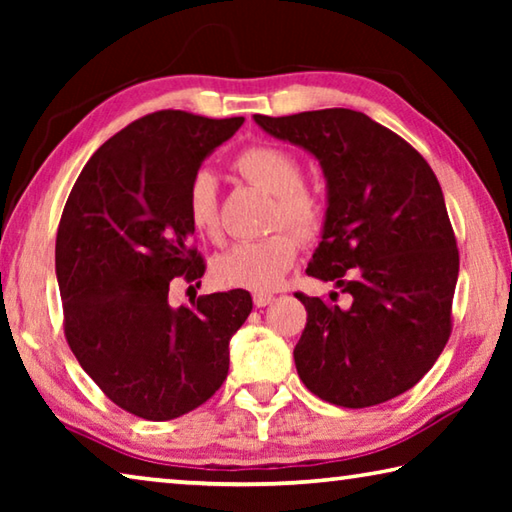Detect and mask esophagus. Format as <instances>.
<instances>
[{"label": "esophagus", "instance_id": "1", "mask_svg": "<svg viewBox=\"0 0 512 512\" xmlns=\"http://www.w3.org/2000/svg\"><path fill=\"white\" fill-rule=\"evenodd\" d=\"M273 300H275L273 293H264V291H257V293H253V302H255V307H266V305H271Z\"/></svg>", "mask_w": 512, "mask_h": 512}]
</instances>
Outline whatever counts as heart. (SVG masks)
I'll use <instances>...</instances> for the list:
<instances>
[{"label":"heart","mask_w":512,"mask_h":512,"mask_svg":"<svg viewBox=\"0 0 512 512\" xmlns=\"http://www.w3.org/2000/svg\"><path fill=\"white\" fill-rule=\"evenodd\" d=\"M235 167L250 185L275 196L271 225H287L300 239H314L325 221V205L314 189L302 187V164L296 155L277 146H253L237 158ZM187 214L194 230L216 239L219 189L210 169L194 173L187 189ZM298 257V241L275 232L257 241H241L214 257L212 275L223 287L268 291L282 282Z\"/></svg>","instance_id":"heart-1"}]
</instances>
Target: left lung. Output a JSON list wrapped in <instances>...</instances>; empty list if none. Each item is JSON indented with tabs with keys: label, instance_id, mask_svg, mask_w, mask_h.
Segmentation results:
<instances>
[{
	"label": "left lung",
	"instance_id": "left-lung-1",
	"mask_svg": "<svg viewBox=\"0 0 512 512\" xmlns=\"http://www.w3.org/2000/svg\"><path fill=\"white\" fill-rule=\"evenodd\" d=\"M253 119L323 169L325 221L307 273L350 296L339 307L298 293L307 309L293 348L302 384L345 409L393 400L427 375L452 332L458 250L436 173L357 110Z\"/></svg>",
	"mask_w": 512,
	"mask_h": 512
}]
</instances>
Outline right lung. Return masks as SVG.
<instances>
[{
  "instance_id": "right-lung-1",
  "label": "right lung",
  "mask_w": 512,
  "mask_h": 512,
  "mask_svg": "<svg viewBox=\"0 0 512 512\" xmlns=\"http://www.w3.org/2000/svg\"><path fill=\"white\" fill-rule=\"evenodd\" d=\"M241 124L153 112L99 146L67 198L56 237L67 343L137 418L173 420L210 400L228 377L232 334L253 309L244 289L169 305L173 277L205 273L189 248V183Z\"/></svg>"
}]
</instances>
